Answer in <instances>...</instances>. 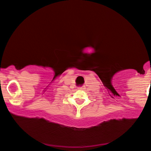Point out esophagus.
<instances>
[{
	"label": "esophagus",
	"instance_id": "34e87169",
	"mask_svg": "<svg viewBox=\"0 0 151 151\" xmlns=\"http://www.w3.org/2000/svg\"><path fill=\"white\" fill-rule=\"evenodd\" d=\"M78 89H80V90H83V89H84V88H83V87H80V88H78Z\"/></svg>",
	"mask_w": 151,
	"mask_h": 151
}]
</instances>
